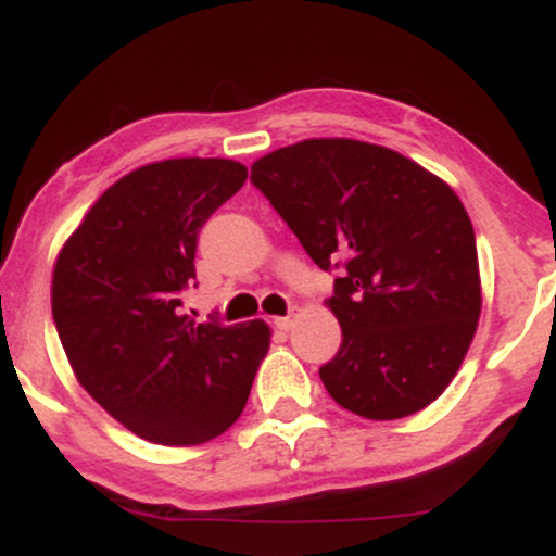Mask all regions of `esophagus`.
I'll return each mask as SVG.
<instances>
[{"mask_svg": "<svg viewBox=\"0 0 556 556\" xmlns=\"http://www.w3.org/2000/svg\"><path fill=\"white\" fill-rule=\"evenodd\" d=\"M292 324H295V318H292V316H279V318H274V327H277L279 331H290Z\"/></svg>", "mask_w": 556, "mask_h": 556, "instance_id": "obj_1", "label": "esophagus"}]
</instances>
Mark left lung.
Instances as JSON below:
<instances>
[{"label": "left lung", "instance_id": "8db88e82", "mask_svg": "<svg viewBox=\"0 0 556 556\" xmlns=\"http://www.w3.org/2000/svg\"><path fill=\"white\" fill-rule=\"evenodd\" d=\"M318 269H340L329 308L342 344L318 368L331 400L371 420L444 392L481 316L476 235L460 198L397 151L314 138L251 167Z\"/></svg>", "mask_w": 556, "mask_h": 556}]
</instances>
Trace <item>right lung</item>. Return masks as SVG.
Here are the masks:
<instances>
[{
    "label": "right lung",
    "mask_w": 556,
    "mask_h": 556,
    "mask_svg": "<svg viewBox=\"0 0 556 556\" xmlns=\"http://www.w3.org/2000/svg\"><path fill=\"white\" fill-rule=\"evenodd\" d=\"M232 159H167L117 180L54 264L52 316L70 366L125 429L193 446L240 418L271 331L195 324L198 232L245 182Z\"/></svg>",
    "instance_id": "1"
}]
</instances>
